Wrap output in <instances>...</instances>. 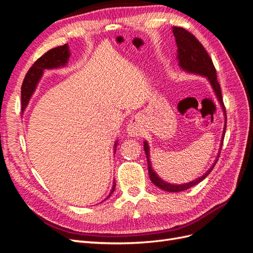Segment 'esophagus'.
<instances>
[{"label": "esophagus", "instance_id": "esophagus-1", "mask_svg": "<svg viewBox=\"0 0 253 253\" xmlns=\"http://www.w3.org/2000/svg\"><path fill=\"white\" fill-rule=\"evenodd\" d=\"M126 131H127V134L129 136H138L139 133H140V126L138 125V121H137L135 118H133L131 120V122L127 125V127H126Z\"/></svg>", "mask_w": 253, "mask_h": 253}]
</instances>
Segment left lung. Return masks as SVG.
<instances>
[{
    "label": "left lung",
    "instance_id": "obj_1",
    "mask_svg": "<svg viewBox=\"0 0 253 253\" xmlns=\"http://www.w3.org/2000/svg\"><path fill=\"white\" fill-rule=\"evenodd\" d=\"M173 35L175 37V41L176 44H177V59L179 61V66L189 73H194L205 76V77H208L211 85L215 91V95L218 99V101L221 105V108L224 110V113L226 115V109L223 102V97H221V90L219 83L217 81L216 77V70L214 67V64L212 62V60L210 56L208 55V52L205 49L203 46V44L198 41L195 36H193L191 33H189L188 30L182 27H173ZM226 124H227V116H226ZM225 129H226V125L224 127V133H223V138H221V147H223V140L225 137ZM143 148L145 155H147L148 159V169H149V175L152 182L154 183L155 186L158 188L163 189L165 191H168V192H180V191L187 190L191 187H193L197 185L198 182H201L204 180L207 176L209 175V173L213 170L214 166L217 163L218 157L220 152L217 155V159L215 160V163L213 164V166L210 168L205 175H203L202 177H198L196 180L191 181L188 183H185V185H171V183H168L164 181L163 179H160L157 174L153 171L151 162H150V154H149V145L147 141L143 142Z\"/></svg>",
    "mask_w": 253,
    "mask_h": 253
}]
</instances>
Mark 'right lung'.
Here are the masks:
<instances>
[{
  "instance_id": "add662e5",
  "label": "right lung",
  "mask_w": 253,
  "mask_h": 253,
  "mask_svg": "<svg viewBox=\"0 0 253 253\" xmlns=\"http://www.w3.org/2000/svg\"><path fill=\"white\" fill-rule=\"evenodd\" d=\"M70 55L71 53H70V50H68L67 44H64L62 46L51 48L47 52H45L44 55L38 59L33 64V66L29 68V71L27 72L21 87L22 111H24L27 106L29 99L36 89L37 83L40 80L43 71L46 70V68H56L60 66H64L67 63V60L70 58ZM114 190H115V182L108 198L112 195Z\"/></svg>"
}]
</instances>
